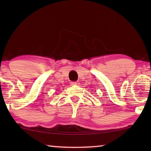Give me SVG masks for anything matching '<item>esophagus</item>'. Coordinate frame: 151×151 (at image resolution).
I'll return each instance as SVG.
<instances>
[{
	"mask_svg": "<svg viewBox=\"0 0 151 151\" xmlns=\"http://www.w3.org/2000/svg\"><path fill=\"white\" fill-rule=\"evenodd\" d=\"M71 85H78V84H79V82H71Z\"/></svg>",
	"mask_w": 151,
	"mask_h": 151,
	"instance_id": "1",
	"label": "esophagus"
}]
</instances>
